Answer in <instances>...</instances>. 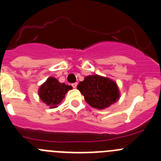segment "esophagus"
<instances>
[{"mask_svg":"<svg viewBox=\"0 0 161 161\" xmlns=\"http://www.w3.org/2000/svg\"><path fill=\"white\" fill-rule=\"evenodd\" d=\"M72 86L74 88V89H76V86H77V83H73V84H72Z\"/></svg>","mask_w":161,"mask_h":161,"instance_id":"1","label":"esophagus"}]
</instances>
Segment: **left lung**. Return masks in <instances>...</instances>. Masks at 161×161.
Masks as SVG:
<instances>
[{
  "instance_id": "left-lung-1",
  "label": "left lung",
  "mask_w": 161,
  "mask_h": 161,
  "mask_svg": "<svg viewBox=\"0 0 161 161\" xmlns=\"http://www.w3.org/2000/svg\"><path fill=\"white\" fill-rule=\"evenodd\" d=\"M89 106L97 109H104L116 103L120 97L117 83L108 77L99 75L85 76L77 85Z\"/></svg>"
}]
</instances>
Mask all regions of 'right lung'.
Returning <instances> with one entry per match:
<instances>
[{
	"label": "right lung",
	"instance_id": "obj_1",
	"mask_svg": "<svg viewBox=\"0 0 161 161\" xmlns=\"http://www.w3.org/2000/svg\"><path fill=\"white\" fill-rule=\"evenodd\" d=\"M71 89H72L71 85L60 83L56 78L50 76L40 85L38 94L41 101L52 109L58 107V105L65 97V94Z\"/></svg>",
	"mask_w": 161,
	"mask_h": 161
}]
</instances>
